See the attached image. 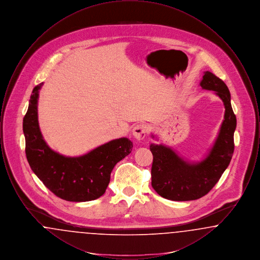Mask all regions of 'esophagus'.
Returning a JSON list of instances; mask_svg holds the SVG:
<instances>
[{
  "mask_svg": "<svg viewBox=\"0 0 260 260\" xmlns=\"http://www.w3.org/2000/svg\"><path fill=\"white\" fill-rule=\"evenodd\" d=\"M147 129L148 128H147V126L145 124H136V126L134 127V129H133V136H135L136 140L140 141L146 136Z\"/></svg>",
  "mask_w": 260,
  "mask_h": 260,
  "instance_id": "obj_1",
  "label": "esophagus"
}]
</instances>
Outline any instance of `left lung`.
<instances>
[{
	"instance_id": "8db88e82",
	"label": "left lung",
	"mask_w": 260,
	"mask_h": 260,
	"mask_svg": "<svg viewBox=\"0 0 260 260\" xmlns=\"http://www.w3.org/2000/svg\"><path fill=\"white\" fill-rule=\"evenodd\" d=\"M200 85L204 89L215 91L222 99L225 106L224 120L209 155L196 164L184 161L165 145H150L153 154L151 183L162 198L192 201L207 195L220 179L234 153L237 120L228 87L221 79L209 71L205 72Z\"/></svg>"
}]
</instances>
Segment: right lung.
Listing matches in <instances>:
<instances>
[{
  "label": "right lung",
  "mask_w": 260,
  "mask_h": 260,
  "mask_svg": "<svg viewBox=\"0 0 260 260\" xmlns=\"http://www.w3.org/2000/svg\"><path fill=\"white\" fill-rule=\"evenodd\" d=\"M34 87L23 118L25 153L32 171L55 196L69 202H87L102 196L118 161L133 150V142L122 137L111 140L84 156L65 157L48 146L38 123L39 89Z\"/></svg>",
  "instance_id": "1"
}]
</instances>
